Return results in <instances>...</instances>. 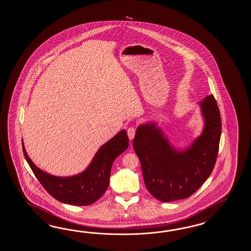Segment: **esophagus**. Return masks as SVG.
<instances>
[{
	"instance_id": "obj_1",
	"label": "esophagus",
	"mask_w": 251,
	"mask_h": 251,
	"mask_svg": "<svg viewBox=\"0 0 251 251\" xmlns=\"http://www.w3.org/2000/svg\"><path fill=\"white\" fill-rule=\"evenodd\" d=\"M127 134L128 138L131 141L133 140L134 137V134H135V128L134 127H129L127 129Z\"/></svg>"
}]
</instances>
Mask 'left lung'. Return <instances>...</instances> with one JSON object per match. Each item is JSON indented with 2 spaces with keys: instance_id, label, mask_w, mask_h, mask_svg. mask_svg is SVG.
Listing matches in <instances>:
<instances>
[{
  "instance_id": "8db88e82",
  "label": "left lung",
  "mask_w": 251,
  "mask_h": 251,
  "mask_svg": "<svg viewBox=\"0 0 251 251\" xmlns=\"http://www.w3.org/2000/svg\"><path fill=\"white\" fill-rule=\"evenodd\" d=\"M203 119L201 134L186 149H176L157 123L140 125L133 140L144 184L161 202L189 198L208 178L215 165L222 120L213 94L199 102Z\"/></svg>"
}]
</instances>
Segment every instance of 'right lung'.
Wrapping results in <instances>:
<instances>
[{"label":"right lung","instance_id":"right-lung-1","mask_svg":"<svg viewBox=\"0 0 251 251\" xmlns=\"http://www.w3.org/2000/svg\"><path fill=\"white\" fill-rule=\"evenodd\" d=\"M126 131L123 129L100 146L86 170L74 176H53L35 165L28 157L22 140L25 159L38 181L59 202L73 205H89L106 192L114 160L127 149Z\"/></svg>","mask_w":251,"mask_h":251}]
</instances>
